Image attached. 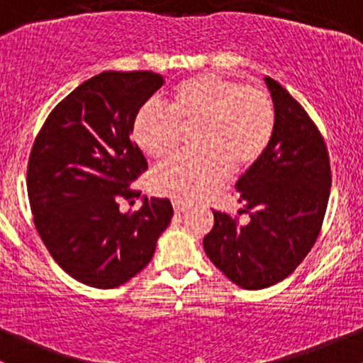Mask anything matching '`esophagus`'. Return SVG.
I'll list each match as a JSON object with an SVG mask.
<instances>
[{"label": "esophagus", "instance_id": "1", "mask_svg": "<svg viewBox=\"0 0 363 363\" xmlns=\"http://www.w3.org/2000/svg\"><path fill=\"white\" fill-rule=\"evenodd\" d=\"M173 208H174V213H183L186 209V204L183 203V201L177 199V201H173Z\"/></svg>", "mask_w": 363, "mask_h": 363}]
</instances>
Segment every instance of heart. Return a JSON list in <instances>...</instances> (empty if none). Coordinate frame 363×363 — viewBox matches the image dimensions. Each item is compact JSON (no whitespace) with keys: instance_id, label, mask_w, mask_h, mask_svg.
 Returning a JSON list of instances; mask_svg holds the SVG:
<instances>
[{"instance_id":"1","label":"heart","mask_w":363,"mask_h":363,"mask_svg":"<svg viewBox=\"0 0 363 363\" xmlns=\"http://www.w3.org/2000/svg\"><path fill=\"white\" fill-rule=\"evenodd\" d=\"M167 111L140 108L133 138L148 159L164 160L178 150L182 130L192 136L190 155H180L152 173L157 196L196 201L233 174L252 169L271 145L276 110L269 92L233 78L204 73L180 82L167 94Z\"/></svg>"}]
</instances>
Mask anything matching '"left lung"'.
Wrapping results in <instances>:
<instances>
[{
  "label": "left lung",
  "mask_w": 363,
  "mask_h": 363,
  "mask_svg": "<svg viewBox=\"0 0 363 363\" xmlns=\"http://www.w3.org/2000/svg\"><path fill=\"white\" fill-rule=\"evenodd\" d=\"M276 110L271 145L236 189L250 220L213 211L204 252L246 290L276 285L297 269L316 242L330 194V160L323 136L304 108L265 77ZM242 211H239L241 215Z\"/></svg>",
  "instance_id": "1"
}]
</instances>
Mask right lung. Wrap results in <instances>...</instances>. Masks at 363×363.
<instances>
[{
	"label": "right lung",
	"mask_w": 363,
	"mask_h": 363,
	"mask_svg": "<svg viewBox=\"0 0 363 363\" xmlns=\"http://www.w3.org/2000/svg\"><path fill=\"white\" fill-rule=\"evenodd\" d=\"M154 71H104L78 85L47 117L28 162V197L43 245L84 285L115 289L143 271L169 225V199H121L148 167L130 138L138 110L159 91Z\"/></svg>",
	"instance_id": "obj_1"
}]
</instances>
